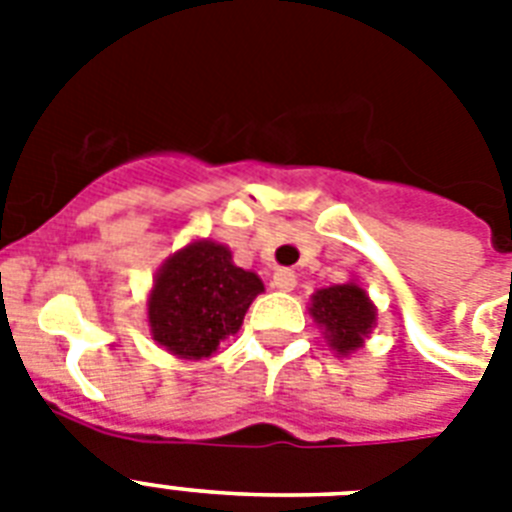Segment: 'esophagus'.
Listing matches in <instances>:
<instances>
[{
  "mask_svg": "<svg viewBox=\"0 0 512 512\" xmlns=\"http://www.w3.org/2000/svg\"><path fill=\"white\" fill-rule=\"evenodd\" d=\"M273 287L279 289V292H292V289L297 287L295 271H289V268H279V271L273 273Z\"/></svg>",
  "mask_w": 512,
  "mask_h": 512,
  "instance_id": "esophagus-1",
  "label": "esophagus"
}]
</instances>
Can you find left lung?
I'll return each mask as SVG.
<instances>
[{"instance_id":"1","label":"left lung","mask_w":512,"mask_h":512,"mask_svg":"<svg viewBox=\"0 0 512 512\" xmlns=\"http://www.w3.org/2000/svg\"><path fill=\"white\" fill-rule=\"evenodd\" d=\"M308 313L321 327L329 350H335L342 358L364 348L366 337L377 327V305L366 295V289L353 279L316 289L311 295Z\"/></svg>"}]
</instances>
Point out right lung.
I'll use <instances>...</instances> for the list:
<instances>
[{"instance_id":"right-lung-1","label":"right lung","mask_w":512,"mask_h":512,"mask_svg":"<svg viewBox=\"0 0 512 512\" xmlns=\"http://www.w3.org/2000/svg\"><path fill=\"white\" fill-rule=\"evenodd\" d=\"M263 281L233 263L231 249L212 239H193L172 252L148 292V329L167 353L201 361L236 335Z\"/></svg>"}]
</instances>
